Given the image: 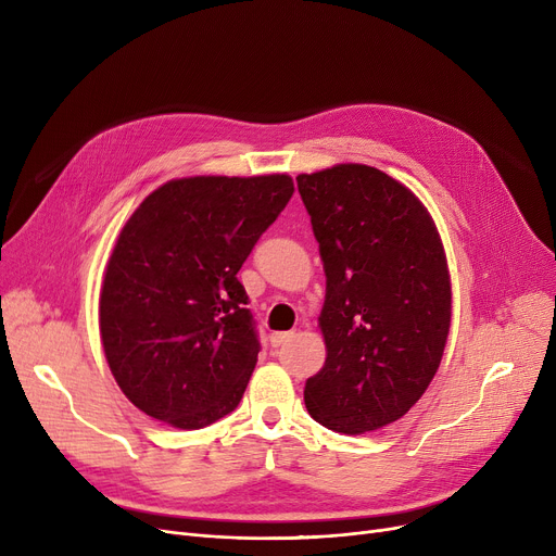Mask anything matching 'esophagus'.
I'll return each mask as SVG.
<instances>
[{
	"instance_id": "obj_1",
	"label": "esophagus",
	"mask_w": 556,
	"mask_h": 556,
	"mask_svg": "<svg viewBox=\"0 0 556 556\" xmlns=\"http://www.w3.org/2000/svg\"><path fill=\"white\" fill-rule=\"evenodd\" d=\"M293 336H295L293 331H277V333L270 336V344H273V346H281V344H286Z\"/></svg>"
}]
</instances>
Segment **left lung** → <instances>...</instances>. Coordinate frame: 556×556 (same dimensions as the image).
<instances>
[{
	"label": "left lung",
	"instance_id": "obj_1",
	"mask_svg": "<svg viewBox=\"0 0 556 556\" xmlns=\"http://www.w3.org/2000/svg\"><path fill=\"white\" fill-rule=\"evenodd\" d=\"M325 263V367L304 388L308 415L363 434L401 419L428 390L451 329V277L419 198L388 173L338 164L298 175Z\"/></svg>",
	"mask_w": 556,
	"mask_h": 556
}]
</instances>
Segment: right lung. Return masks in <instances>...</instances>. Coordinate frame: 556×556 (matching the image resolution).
I'll return each instance as SVG.
<instances>
[{
	"label": "right lung",
	"mask_w": 556,
	"mask_h": 556,
	"mask_svg": "<svg viewBox=\"0 0 556 556\" xmlns=\"http://www.w3.org/2000/svg\"><path fill=\"white\" fill-rule=\"evenodd\" d=\"M295 185L286 173L170 180L124 225L99 329L122 392L149 417L204 428L243 399L258 338L237 273Z\"/></svg>",
	"instance_id": "obj_1"
}]
</instances>
